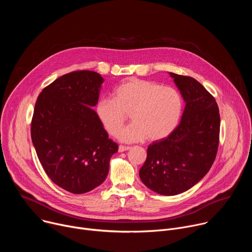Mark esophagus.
I'll return each mask as SVG.
<instances>
[{
	"mask_svg": "<svg viewBox=\"0 0 252 252\" xmlns=\"http://www.w3.org/2000/svg\"><path fill=\"white\" fill-rule=\"evenodd\" d=\"M129 149H130V147H125V146H120V147H119V152H120V153H123V152L128 151Z\"/></svg>",
	"mask_w": 252,
	"mask_h": 252,
	"instance_id": "esophagus-1",
	"label": "esophagus"
}]
</instances>
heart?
Returning a JSON list of instances; mask_svg holds the SVG:
<instances>
[{"mask_svg": "<svg viewBox=\"0 0 252 252\" xmlns=\"http://www.w3.org/2000/svg\"><path fill=\"white\" fill-rule=\"evenodd\" d=\"M182 111L183 98L175 89L139 79L123 83L115 90L114 98L101 97L95 106L99 122L113 136L131 115L133 123L119 135L125 142L166 137L177 126Z\"/></svg>", "mask_w": 252, "mask_h": 252, "instance_id": "heart-1", "label": "heart"}]
</instances>
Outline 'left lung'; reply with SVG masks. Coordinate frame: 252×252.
<instances>
[{
	"mask_svg": "<svg viewBox=\"0 0 252 252\" xmlns=\"http://www.w3.org/2000/svg\"><path fill=\"white\" fill-rule=\"evenodd\" d=\"M186 101L179 125L154 141L139 169L141 182L162 195H176L196 185L218 154L220 116L215 98L195 79L169 73Z\"/></svg>",
	"mask_w": 252,
	"mask_h": 252,
	"instance_id": "obj_1",
	"label": "left lung"
}]
</instances>
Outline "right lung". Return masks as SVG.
<instances>
[{"mask_svg":"<svg viewBox=\"0 0 252 252\" xmlns=\"http://www.w3.org/2000/svg\"><path fill=\"white\" fill-rule=\"evenodd\" d=\"M103 79L76 70L46 87L35 101L31 136L47 175L64 190L81 194L101 185L118 143L92 109Z\"/></svg>","mask_w":252,"mask_h":252,"instance_id":"right-lung-1","label":"right lung"}]
</instances>
